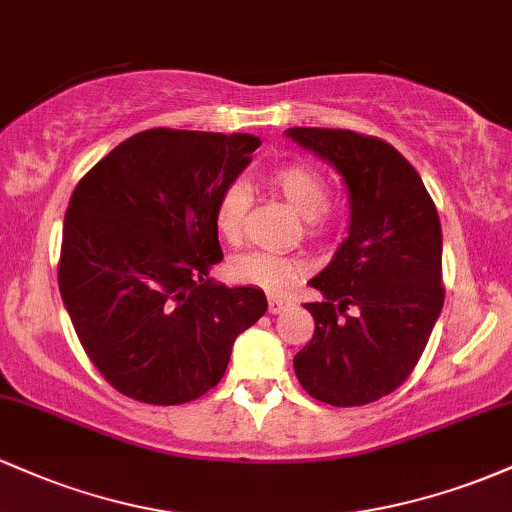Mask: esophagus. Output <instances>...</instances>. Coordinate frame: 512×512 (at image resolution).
I'll use <instances>...</instances> for the list:
<instances>
[{
    "mask_svg": "<svg viewBox=\"0 0 512 512\" xmlns=\"http://www.w3.org/2000/svg\"><path fill=\"white\" fill-rule=\"evenodd\" d=\"M289 308H291V301H286V298H279V296H269V313L272 315L286 313Z\"/></svg>",
    "mask_w": 512,
    "mask_h": 512,
    "instance_id": "esophagus-1",
    "label": "esophagus"
}]
</instances>
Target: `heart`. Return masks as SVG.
<instances>
[{
    "instance_id": "obj_1",
    "label": "heart",
    "mask_w": 512,
    "mask_h": 512,
    "mask_svg": "<svg viewBox=\"0 0 512 512\" xmlns=\"http://www.w3.org/2000/svg\"><path fill=\"white\" fill-rule=\"evenodd\" d=\"M269 185L308 221V226L315 228L322 221L330 192H327L325 178L315 168L305 166V163H289V166H281L269 173ZM245 214H248V190L240 182L223 187L214 207V226L219 236L228 243L240 240ZM303 272V260L269 250L245 252L228 264V274L240 284L260 286L269 293L289 291Z\"/></svg>"
}]
</instances>
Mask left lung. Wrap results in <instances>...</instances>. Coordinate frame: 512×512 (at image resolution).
<instances>
[{
  "instance_id": "obj_1",
  "label": "left lung",
  "mask_w": 512,
  "mask_h": 512,
  "mask_svg": "<svg viewBox=\"0 0 512 512\" xmlns=\"http://www.w3.org/2000/svg\"><path fill=\"white\" fill-rule=\"evenodd\" d=\"M286 137L330 163L349 192V236L308 281L325 301L305 303L315 332L293 370L310 397L361 407L409 378L443 310L438 211L414 166L383 139L320 127H291Z\"/></svg>"
}]
</instances>
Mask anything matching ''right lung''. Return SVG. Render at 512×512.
Wrapping results in <instances>:
<instances>
[{
    "label": "right lung",
    "mask_w": 512,
    "mask_h": 512,
    "mask_svg": "<svg viewBox=\"0 0 512 512\" xmlns=\"http://www.w3.org/2000/svg\"><path fill=\"white\" fill-rule=\"evenodd\" d=\"M260 144L240 132L146 129L76 185L60 293L88 358L122 395L166 407L202 397L238 334L267 313L257 286L209 276L223 260L216 199Z\"/></svg>",
    "instance_id": "obj_1"
}]
</instances>
